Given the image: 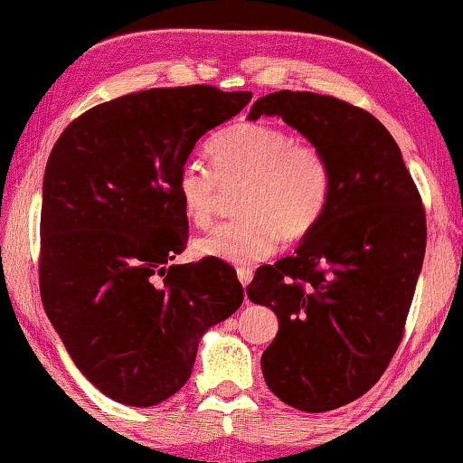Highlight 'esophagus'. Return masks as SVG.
I'll return each instance as SVG.
<instances>
[{"label": "esophagus", "mask_w": 463, "mask_h": 463, "mask_svg": "<svg viewBox=\"0 0 463 463\" xmlns=\"http://www.w3.org/2000/svg\"><path fill=\"white\" fill-rule=\"evenodd\" d=\"M238 279H240V284L246 288L248 284H250V279H252V269H248V267H240V269H238Z\"/></svg>", "instance_id": "obj_1"}]
</instances>
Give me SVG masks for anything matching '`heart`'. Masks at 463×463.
<instances>
[{
  "label": "heart",
  "mask_w": 463,
  "mask_h": 463,
  "mask_svg": "<svg viewBox=\"0 0 463 463\" xmlns=\"http://www.w3.org/2000/svg\"><path fill=\"white\" fill-rule=\"evenodd\" d=\"M213 166L190 158L177 173V198L196 227L213 221L221 185H242L240 219L198 238L200 257L252 265L273 254L279 238L300 240L324 217L332 190L327 158L317 146L279 127L240 123L221 131L209 146Z\"/></svg>",
  "instance_id": "heart-1"
}]
</instances>
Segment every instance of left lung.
Instances as JSON below:
<instances>
[{
  "label": "left lung",
  "mask_w": 463,
  "mask_h": 463,
  "mask_svg": "<svg viewBox=\"0 0 463 463\" xmlns=\"http://www.w3.org/2000/svg\"><path fill=\"white\" fill-rule=\"evenodd\" d=\"M260 117L305 136L332 173L319 223L246 288L279 321L260 367L284 403L330 411L370 391L403 338L426 252L424 206L397 142L370 112L281 90L252 104L248 120Z\"/></svg>",
  "instance_id": "8db88e82"
}]
</instances>
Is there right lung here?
Returning <instances> with one entry per match:
<instances>
[{
  "instance_id": "add662e5",
  "label": "right lung",
  "mask_w": 463,
  "mask_h": 463,
  "mask_svg": "<svg viewBox=\"0 0 463 463\" xmlns=\"http://www.w3.org/2000/svg\"><path fill=\"white\" fill-rule=\"evenodd\" d=\"M250 91L158 87L72 120L43 175V309L79 372L131 407L163 403L190 378L200 338L238 311L244 290L225 263L171 265L187 217L175 182L206 131Z\"/></svg>"
}]
</instances>
